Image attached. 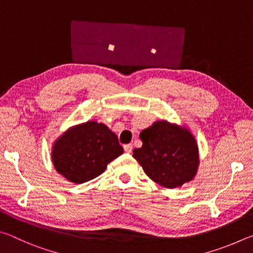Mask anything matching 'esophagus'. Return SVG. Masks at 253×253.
<instances>
[{
	"mask_svg": "<svg viewBox=\"0 0 253 253\" xmlns=\"http://www.w3.org/2000/svg\"><path fill=\"white\" fill-rule=\"evenodd\" d=\"M124 151H125L127 154H130L132 151V145L131 144L124 145Z\"/></svg>",
	"mask_w": 253,
	"mask_h": 253,
	"instance_id": "esophagus-1",
	"label": "esophagus"
}]
</instances>
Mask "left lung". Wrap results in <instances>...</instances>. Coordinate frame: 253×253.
I'll return each instance as SVG.
<instances>
[{
    "mask_svg": "<svg viewBox=\"0 0 253 253\" xmlns=\"http://www.w3.org/2000/svg\"><path fill=\"white\" fill-rule=\"evenodd\" d=\"M143 146L132 151L147 176L166 188L181 187L198 173L199 147L185 126L157 121L139 134Z\"/></svg>",
    "mask_w": 253,
    "mask_h": 253,
    "instance_id": "1",
    "label": "left lung"
}]
</instances>
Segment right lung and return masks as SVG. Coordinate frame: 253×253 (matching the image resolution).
Returning <instances> with one entry per match:
<instances>
[{
	"label": "right lung",
	"mask_w": 253,
	"mask_h": 253,
	"mask_svg": "<svg viewBox=\"0 0 253 253\" xmlns=\"http://www.w3.org/2000/svg\"><path fill=\"white\" fill-rule=\"evenodd\" d=\"M124 148L105 124L89 121L72 126L54 140L51 158L55 170L68 181L81 184L105 172Z\"/></svg>",
	"instance_id": "add662e5"
}]
</instances>
